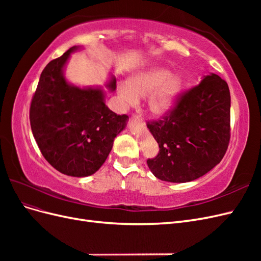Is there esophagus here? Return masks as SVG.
<instances>
[{
  "instance_id": "34e87169",
  "label": "esophagus",
  "mask_w": 261,
  "mask_h": 261,
  "mask_svg": "<svg viewBox=\"0 0 261 261\" xmlns=\"http://www.w3.org/2000/svg\"><path fill=\"white\" fill-rule=\"evenodd\" d=\"M134 120H135L136 122H138V123H140V124H143L144 123V121H143V118L141 117H139V116H137V115H135L134 116Z\"/></svg>"
}]
</instances>
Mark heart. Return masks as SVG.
<instances>
[{"instance_id":"b5f03b06","label":"heart","mask_w":261,"mask_h":261,"mask_svg":"<svg viewBox=\"0 0 261 261\" xmlns=\"http://www.w3.org/2000/svg\"><path fill=\"white\" fill-rule=\"evenodd\" d=\"M184 89V77L169 68L152 66L132 75L127 83L117 84V93L124 108L138 105L147 97V109L155 117L167 115L174 108Z\"/></svg>"}]
</instances>
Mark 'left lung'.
Instances as JSON below:
<instances>
[{
	"instance_id": "obj_1",
	"label": "left lung",
	"mask_w": 261,
	"mask_h": 261,
	"mask_svg": "<svg viewBox=\"0 0 261 261\" xmlns=\"http://www.w3.org/2000/svg\"><path fill=\"white\" fill-rule=\"evenodd\" d=\"M231 96L225 81L210 73L180 98L164 120L147 124L160 151L147 164L171 183L201 177L220 163L230 141Z\"/></svg>"
}]
</instances>
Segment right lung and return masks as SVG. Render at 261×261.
Masks as SVG:
<instances>
[{
	"label": "right lung",
	"instance_id": "obj_1",
	"mask_svg": "<svg viewBox=\"0 0 261 261\" xmlns=\"http://www.w3.org/2000/svg\"><path fill=\"white\" fill-rule=\"evenodd\" d=\"M75 45L44 67L30 106V125L41 153L63 174L85 177L96 173L111 152L114 138L127 125L128 116L106 106V90L113 92L110 75L102 86L80 87L67 81L65 68Z\"/></svg>",
	"mask_w": 261,
	"mask_h": 261
}]
</instances>
